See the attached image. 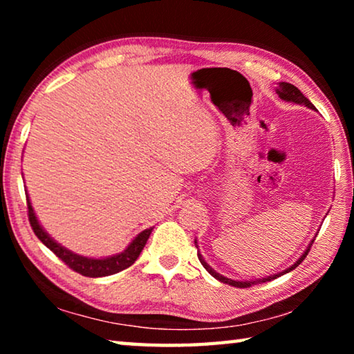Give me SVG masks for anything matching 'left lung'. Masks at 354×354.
<instances>
[{
    "label": "left lung",
    "mask_w": 354,
    "mask_h": 354,
    "mask_svg": "<svg viewBox=\"0 0 354 354\" xmlns=\"http://www.w3.org/2000/svg\"><path fill=\"white\" fill-rule=\"evenodd\" d=\"M274 91H277V93H278V97L281 98V100H284V101H289V103H295V104H301V106H306V107H309V109H314L315 111V106L310 103V101L304 97V95L298 91V88L295 87V86H292V84H289V82H279L278 84V87L274 88ZM315 241V239H313V241H310V243L308 245V248L303 251V254L298 257V259L295 261V263H292V266L289 267V268H286V270H283V272H279V273H274V274H270V277H266V278H257V279H250V281H236V279H231V278H226V277H223V274H220V273H217L214 270V268L209 266V263L205 261V257L201 256V253H200V250H198V259H200V262H201V266L206 268V270L212 274V277L215 278V279H218V281H221V283H225V284H230V286H234V287H251V286H254V284H261V283H267V281H272V279H274V278H278V277H281V274H284V273H289V272H292L293 268L295 267H298L299 263H301L303 261H304V257L308 256V253H309V248H310V245H313V242ZM195 245H196V248H198V242L195 241Z\"/></svg>",
    "instance_id": "1"
}]
</instances>
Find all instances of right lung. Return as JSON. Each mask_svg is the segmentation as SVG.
<instances>
[{"label":"right lung","mask_w":354,"mask_h":354,"mask_svg":"<svg viewBox=\"0 0 354 354\" xmlns=\"http://www.w3.org/2000/svg\"><path fill=\"white\" fill-rule=\"evenodd\" d=\"M26 200H28L29 223H31L35 236H37L40 239V242L44 243L45 247L50 248L53 253L59 257V259H62L65 263H67L71 270L77 272L80 274H82V277H88V278L109 277V274H115L118 272L124 270V268L131 267L137 261V257L140 256L142 250L145 247L148 237L153 231V227H148V230H143L142 232H139V234L129 242L128 247L124 248L122 253L106 256V257L81 256L77 253H73V251L68 248L62 247L61 243H57L55 239L48 234V232L44 230V226L39 223L37 215L34 212L32 203L29 201L28 194H26Z\"/></svg>","instance_id":"1"}]
</instances>
